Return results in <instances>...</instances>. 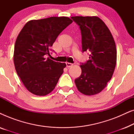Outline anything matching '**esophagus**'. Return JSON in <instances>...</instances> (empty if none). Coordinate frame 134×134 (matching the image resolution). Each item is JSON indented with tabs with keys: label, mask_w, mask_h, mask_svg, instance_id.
Instances as JSON below:
<instances>
[{
	"label": "esophagus",
	"mask_w": 134,
	"mask_h": 134,
	"mask_svg": "<svg viewBox=\"0 0 134 134\" xmlns=\"http://www.w3.org/2000/svg\"><path fill=\"white\" fill-rule=\"evenodd\" d=\"M66 66L68 68H70L73 65V64L71 63H68V62H66Z\"/></svg>",
	"instance_id": "34e87169"
}]
</instances>
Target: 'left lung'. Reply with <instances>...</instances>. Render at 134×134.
Here are the masks:
<instances>
[{"label": "left lung", "mask_w": 134, "mask_h": 134, "mask_svg": "<svg viewBox=\"0 0 134 134\" xmlns=\"http://www.w3.org/2000/svg\"><path fill=\"white\" fill-rule=\"evenodd\" d=\"M82 35V52L89 60L81 63L82 74L75 79L78 90L91 96L100 93L111 79L116 62L115 41L107 25L96 16H74Z\"/></svg>", "instance_id": "left-lung-1"}]
</instances>
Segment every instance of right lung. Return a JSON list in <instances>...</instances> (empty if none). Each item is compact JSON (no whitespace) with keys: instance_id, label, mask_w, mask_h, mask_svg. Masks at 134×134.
I'll return each instance as SVG.
<instances>
[{"instance_id":"add662e5","label":"right lung","mask_w":134,"mask_h":134,"mask_svg":"<svg viewBox=\"0 0 134 134\" xmlns=\"http://www.w3.org/2000/svg\"><path fill=\"white\" fill-rule=\"evenodd\" d=\"M72 23L68 17H50L25 24L14 45V64L25 88L33 94L45 96L55 88L66 66L46 58L60 33Z\"/></svg>"}]
</instances>
